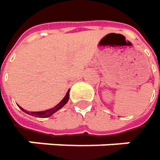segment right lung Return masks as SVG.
<instances>
[{
    "mask_svg": "<svg viewBox=\"0 0 160 160\" xmlns=\"http://www.w3.org/2000/svg\"><path fill=\"white\" fill-rule=\"evenodd\" d=\"M69 91L70 90L67 91L65 97H63V100L59 102L57 106H55V107L52 108V109L47 110V111H43V112H26V111L24 110L23 108H21V110H22L23 112H25V113L30 114L32 116H34V117H37V118H48V117H50L52 114H54L56 112H58V110H60L66 102H68V100H69Z\"/></svg>",
    "mask_w": 160,
    "mask_h": 160,
    "instance_id": "right-lung-1",
    "label": "right lung"
}]
</instances>
